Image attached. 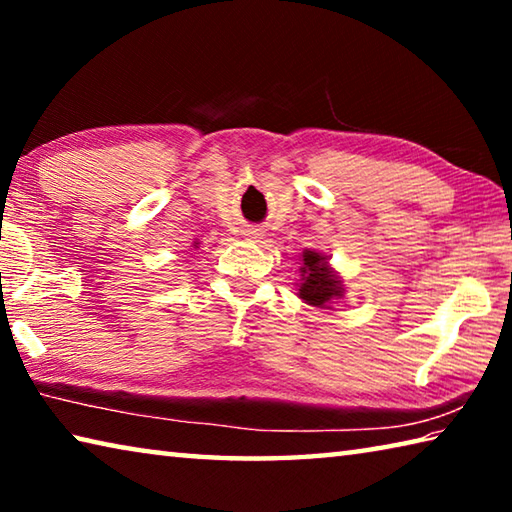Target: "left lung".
<instances>
[{
	"instance_id": "left-lung-1",
	"label": "left lung",
	"mask_w": 512,
	"mask_h": 512,
	"mask_svg": "<svg viewBox=\"0 0 512 512\" xmlns=\"http://www.w3.org/2000/svg\"><path fill=\"white\" fill-rule=\"evenodd\" d=\"M302 282L298 289V296L307 302V305L314 307H325L329 300L343 298V284L339 277L332 273V268L327 266L325 257L314 253V250H307L302 253Z\"/></svg>"
}]
</instances>
